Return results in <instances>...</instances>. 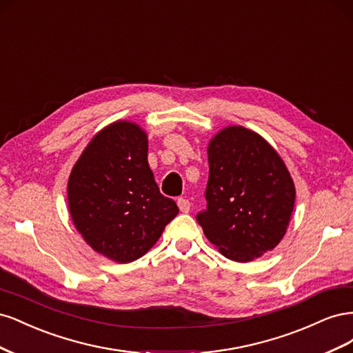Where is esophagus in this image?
Returning <instances> with one entry per match:
<instances>
[{
	"instance_id": "1",
	"label": "esophagus",
	"mask_w": 353,
	"mask_h": 353,
	"mask_svg": "<svg viewBox=\"0 0 353 353\" xmlns=\"http://www.w3.org/2000/svg\"><path fill=\"white\" fill-rule=\"evenodd\" d=\"M176 205H178L179 210L183 212V213H188V212H190V208H191L190 200H187V199H184V197H179V199L176 200Z\"/></svg>"
}]
</instances>
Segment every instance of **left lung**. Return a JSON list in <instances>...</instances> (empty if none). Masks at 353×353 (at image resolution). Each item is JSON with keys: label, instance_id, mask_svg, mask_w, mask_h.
Returning a JSON list of instances; mask_svg holds the SVG:
<instances>
[{"label": "left lung", "instance_id": "obj_1", "mask_svg": "<svg viewBox=\"0 0 353 353\" xmlns=\"http://www.w3.org/2000/svg\"><path fill=\"white\" fill-rule=\"evenodd\" d=\"M206 209L197 213L208 240L225 258L250 262L281 241L296 190L283 159L244 126H227L208 145Z\"/></svg>", "mask_w": 353, "mask_h": 353}]
</instances>
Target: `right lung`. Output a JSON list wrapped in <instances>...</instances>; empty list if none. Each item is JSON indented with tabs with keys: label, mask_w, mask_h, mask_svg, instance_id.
I'll return each mask as SVG.
<instances>
[{
	"label": "right lung",
	"mask_w": 353,
	"mask_h": 353,
	"mask_svg": "<svg viewBox=\"0 0 353 353\" xmlns=\"http://www.w3.org/2000/svg\"><path fill=\"white\" fill-rule=\"evenodd\" d=\"M147 152L140 126L114 122L92 138L69 176L74 227L95 252L119 263L150 250L179 212L159 191Z\"/></svg>",
	"instance_id": "right-lung-1"
}]
</instances>
